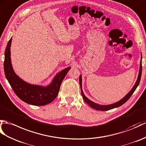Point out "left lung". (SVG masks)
<instances>
[{"label":"left lung","mask_w":146,"mask_h":146,"mask_svg":"<svg viewBox=\"0 0 146 146\" xmlns=\"http://www.w3.org/2000/svg\"><path fill=\"white\" fill-rule=\"evenodd\" d=\"M141 74H142V57H141V63H140L139 73L137 80L136 81V82H135V84H134V86H133V88H132V90L129 91V92L126 94V96H124L123 98V99L119 101H118V102H117L116 103H114V104H109V105H100V104H96L95 103L93 102V101H91L89 99H88V98L85 96H84V94H83V90H82V83H81V81H81V76L80 75V88H81V95H82V97L83 98L84 101H85V102L88 104L90 106H91V108H94V109L97 110H100V111H108V110L113 109V108H115L119 107V106H121V105H123V104H124L125 103H126V101L129 99V98L132 95H133V94L134 93V91L135 90V89L137 88V87L138 86L139 84L140 80H141Z\"/></svg>","instance_id":"8db88e82"}]
</instances>
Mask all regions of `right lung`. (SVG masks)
I'll return each mask as SVG.
<instances>
[{
  "mask_svg": "<svg viewBox=\"0 0 146 146\" xmlns=\"http://www.w3.org/2000/svg\"><path fill=\"white\" fill-rule=\"evenodd\" d=\"M11 42L12 38L5 48L4 68L6 78L12 90L20 100L28 104L43 106L50 103L57 96L62 81L71 68H66L58 73L48 86L30 84L20 79L13 72L11 60Z\"/></svg>",
  "mask_w": 146,
  "mask_h": 146,
  "instance_id": "right-lung-1",
  "label": "right lung"
}]
</instances>
